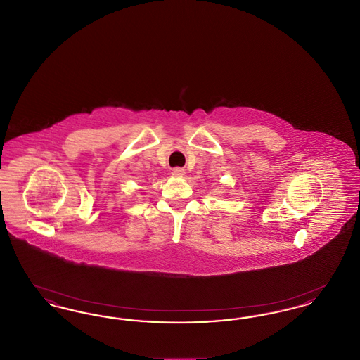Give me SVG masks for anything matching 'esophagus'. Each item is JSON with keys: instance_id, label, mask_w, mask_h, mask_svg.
<instances>
[{"instance_id": "esophagus-1", "label": "esophagus", "mask_w": 360, "mask_h": 360, "mask_svg": "<svg viewBox=\"0 0 360 360\" xmlns=\"http://www.w3.org/2000/svg\"><path fill=\"white\" fill-rule=\"evenodd\" d=\"M172 174L174 176H184V175H185V170L176 167V169H172Z\"/></svg>"}]
</instances>
